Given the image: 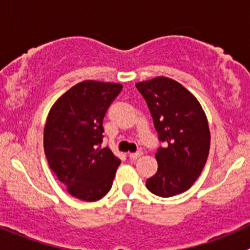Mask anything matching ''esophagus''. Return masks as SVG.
Returning a JSON list of instances; mask_svg holds the SVG:
<instances>
[{"label": "esophagus", "mask_w": 250, "mask_h": 250, "mask_svg": "<svg viewBox=\"0 0 250 250\" xmlns=\"http://www.w3.org/2000/svg\"><path fill=\"white\" fill-rule=\"evenodd\" d=\"M140 156H143V152H141V151L134 152V153H129V158H130V159H133V160L138 159L139 157H140Z\"/></svg>", "instance_id": "obj_1"}]
</instances>
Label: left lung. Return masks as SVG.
I'll return each instance as SVG.
<instances>
[{
	"instance_id": "obj_1",
	"label": "left lung",
	"mask_w": 250,
	"mask_h": 250,
	"mask_svg": "<svg viewBox=\"0 0 250 250\" xmlns=\"http://www.w3.org/2000/svg\"><path fill=\"white\" fill-rule=\"evenodd\" d=\"M153 118L159 141L158 170L146 181L151 193L170 198L191 187L209 152L207 117L198 99L172 79L158 77L136 83Z\"/></svg>"
}]
</instances>
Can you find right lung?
I'll return each mask as SVG.
<instances>
[{
	"label": "right lung",
	"mask_w": 250,
	"mask_h": 250,
	"mask_svg": "<svg viewBox=\"0 0 250 250\" xmlns=\"http://www.w3.org/2000/svg\"><path fill=\"white\" fill-rule=\"evenodd\" d=\"M122 90L121 83L86 80L52 105L44 127V151L50 169L70 195L97 201L111 189L121 160L102 148L103 120Z\"/></svg>",
	"instance_id": "obj_1"
}]
</instances>
